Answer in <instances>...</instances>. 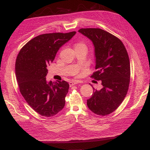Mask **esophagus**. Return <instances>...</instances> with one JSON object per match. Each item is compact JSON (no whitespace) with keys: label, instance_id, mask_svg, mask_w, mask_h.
<instances>
[{"label":"esophagus","instance_id":"obj_1","mask_svg":"<svg viewBox=\"0 0 150 150\" xmlns=\"http://www.w3.org/2000/svg\"><path fill=\"white\" fill-rule=\"evenodd\" d=\"M78 83H79V81H76V80H73V81H70V82H69V85H70V87H71Z\"/></svg>","mask_w":150,"mask_h":150}]
</instances>
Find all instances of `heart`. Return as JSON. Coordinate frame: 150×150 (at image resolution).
<instances>
[{
  "label": "heart",
  "mask_w": 150,
  "mask_h": 150,
  "mask_svg": "<svg viewBox=\"0 0 150 150\" xmlns=\"http://www.w3.org/2000/svg\"><path fill=\"white\" fill-rule=\"evenodd\" d=\"M84 45V44H83Z\"/></svg>",
  "instance_id": "1"
}]
</instances>
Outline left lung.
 <instances>
[{"label":"left lung","instance_id":"1","mask_svg":"<svg viewBox=\"0 0 150 150\" xmlns=\"http://www.w3.org/2000/svg\"><path fill=\"white\" fill-rule=\"evenodd\" d=\"M93 42L96 57V70L91 77L101 80L103 88L96 90L87 100L92 112L101 116L116 110L124 101L129 89L130 68L128 53L122 42L100 28L79 30Z\"/></svg>","mask_w":150,"mask_h":150}]
</instances>
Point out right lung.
<instances>
[{
	"instance_id": "1",
	"label": "right lung",
	"mask_w": 150,
	"mask_h": 150,
	"mask_svg": "<svg viewBox=\"0 0 150 150\" xmlns=\"http://www.w3.org/2000/svg\"><path fill=\"white\" fill-rule=\"evenodd\" d=\"M75 33L40 35L28 42L17 56L15 73L20 93L28 105L43 117L54 116L64 106L68 83L47 82L45 76L59 49Z\"/></svg>"
}]
</instances>
